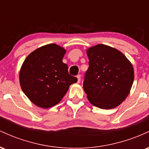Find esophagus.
<instances>
[{
    "label": "esophagus",
    "mask_w": 149,
    "mask_h": 149,
    "mask_svg": "<svg viewBox=\"0 0 149 149\" xmlns=\"http://www.w3.org/2000/svg\"><path fill=\"white\" fill-rule=\"evenodd\" d=\"M77 78H78V83H80V75H78V76H77Z\"/></svg>",
    "instance_id": "34e87169"
}]
</instances>
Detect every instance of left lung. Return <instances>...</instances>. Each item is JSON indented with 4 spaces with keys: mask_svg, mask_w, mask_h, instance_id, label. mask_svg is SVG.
Here are the masks:
<instances>
[{
    "mask_svg": "<svg viewBox=\"0 0 149 149\" xmlns=\"http://www.w3.org/2000/svg\"><path fill=\"white\" fill-rule=\"evenodd\" d=\"M89 68L83 88L89 102L102 109H113L129 95L134 69L127 57L113 47L102 44L87 50Z\"/></svg>",
    "mask_w": 149,
    "mask_h": 149,
    "instance_id": "obj_1",
    "label": "left lung"
}]
</instances>
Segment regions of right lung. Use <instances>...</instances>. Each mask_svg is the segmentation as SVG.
I'll list each match as a JSON object with an SVG mask.
<instances>
[{
    "label": "right lung",
    "mask_w": 149,
    "mask_h": 149,
    "mask_svg": "<svg viewBox=\"0 0 149 149\" xmlns=\"http://www.w3.org/2000/svg\"><path fill=\"white\" fill-rule=\"evenodd\" d=\"M66 49L48 44L32 52L25 59L19 72L22 91L34 104L47 109L59 103L76 77L69 74L63 63Z\"/></svg>",
    "instance_id": "add662e5"
}]
</instances>
